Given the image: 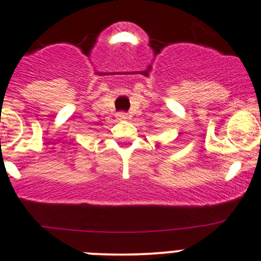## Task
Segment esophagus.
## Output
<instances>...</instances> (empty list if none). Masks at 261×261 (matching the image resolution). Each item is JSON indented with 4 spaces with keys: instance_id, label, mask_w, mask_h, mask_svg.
<instances>
[{
    "instance_id": "1",
    "label": "esophagus",
    "mask_w": 261,
    "mask_h": 261,
    "mask_svg": "<svg viewBox=\"0 0 261 261\" xmlns=\"http://www.w3.org/2000/svg\"><path fill=\"white\" fill-rule=\"evenodd\" d=\"M117 118L118 120H127L128 115L125 112H120V113H117Z\"/></svg>"
}]
</instances>
